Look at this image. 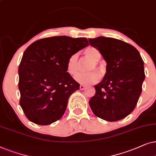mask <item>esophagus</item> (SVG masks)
<instances>
[{"label":"esophagus","mask_w":156,"mask_h":156,"mask_svg":"<svg viewBox=\"0 0 156 156\" xmlns=\"http://www.w3.org/2000/svg\"><path fill=\"white\" fill-rule=\"evenodd\" d=\"M85 88H86V86H83V85H80V90H84Z\"/></svg>","instance_id":"34e87169"}]
</instances>
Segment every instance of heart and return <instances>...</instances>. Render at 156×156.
I'll return each mask as SVG.
<instances>
[{"mask_svg":"<svg viewBox=\"0 0 156 156\" xmlns=\"http://www.w3.org/2000/svg\"><path fill=\"white\" fill-rule=\"evenodd\" d=\"M85 55L93 62L91 64L90 68H88L89 71L96 69L98 70L101 74L105 73L104 68L101 65L98 63L102 58L101 52L98 50L93 47H88L85 50ZM66 70L68 73L71 76H74L77 74L79 70V63H78V55L77 53H74L70 55L68 60L67 65H66ZM75 80L80 84L90 85L94 84L100 80V75L96 71H92L86 73H79L76 75L75 77Z\"/></svg>","mask_w":156,"mask_h":156,"instance_id":"heart-1","label":"heart"}]
</instances>
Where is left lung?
I'll list each match as a JSON object with an SVG mask.
<instances>
[{"instance_id": "left-lung-1", "label": "left lung", "mask_w": 156, "mask_h": 156, "mask_svg": "<svg viewBox=\"0 0 156 156\" xmlns=\"http://www.w3.org/2000/svg\"><path fill=\"white\" fill-rule=\"evenodd\" d=\"M88 41L107 63L104 78L89 101L90 108L107 121L123 119L135 109L142 92L144 62L138 50L123 41L101 36Z\"/></svg>"}]
</instances>
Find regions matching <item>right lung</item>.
Listing matches in <instances>:
<instances>
[{"instance_id":"right-lung-1","label":"right lung","mask_w":156,"mask_h":156,"mask_svg":"<svg viewBox=\"0 0 156 156\" xmlns=\"http://www.w3.org/2000/svg\"><path fill=\"white\" fill-rule=\"evenodd\" d=\"M86 38L53 36L30 44L18 68L20 105L27 118L41 126L61 119L68 98L80 89L66 70L70 55L88 46Z\"/></svg>"}]
</instances>
